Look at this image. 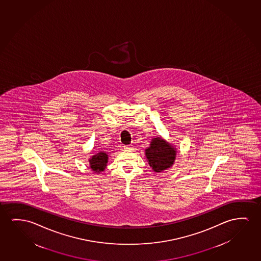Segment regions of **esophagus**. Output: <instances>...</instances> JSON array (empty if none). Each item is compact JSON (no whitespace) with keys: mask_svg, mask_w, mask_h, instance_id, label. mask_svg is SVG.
<instances>
[{"mask_svg":"<svg viewBox=\"0 0 261 261\" xmlns=\"http://www.w3.org/2000/svg\"><path fill=\"white\" fill-rule=\"evenodd\" d=\"M125 150H132V145H125Z\"/></svg>","mask_w":261,"mask_h":261,"instance_id":"obj_1","label":"esophagus"}]
</instances>
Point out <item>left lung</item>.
Here are the masks:
<instances>
[{"label":"left lung","instance_id":"1","mask_svg":"<svg viewBox=\"0 0 261 261\" xmlns=\"http://www.w3.org/2000/svg\"><path fill=\"white\" fill-rule=\"evenodd\" d=\"M151 146L145 150V154L150 166L156 172H161L172 166L176 156V151L166 141L161 137L153 138Z\"/></svg>","mask_w":261,"mask_h":261}]
</instances>
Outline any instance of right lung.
<instances>
[{"label":"right lung","instance_id":"1","mask_svg":"<svg viewBox=\"0 0 261 261\" xmlns=\"http://www.w3.org/2000/svg\"><path fill=\"white\" fill-rule=\"evenodd\" d=\"M108 155L105 151H99L97 154L93 155L92 158L90 159L91 170L95 172H100L105 170L108 163Z\"/></svg>","mask_w":261,"mask_h":261}]
</instances>
